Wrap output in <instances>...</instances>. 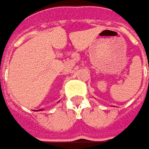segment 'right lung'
Instances as JSON below:
<instances>
[{"label":"right lung","mask_w":149,"mask_h":149,"mask_svg":"<svg viewBox=\"0 0 149 149\" xmlns=\"http://www.w3.org/2000/svg\"><path fill=\"white\" fill-rule=\"evenodd\" d=\"M39 111H40V110H39Z\"/></svg>","instance_id":"add662e5"}]
</instances>
